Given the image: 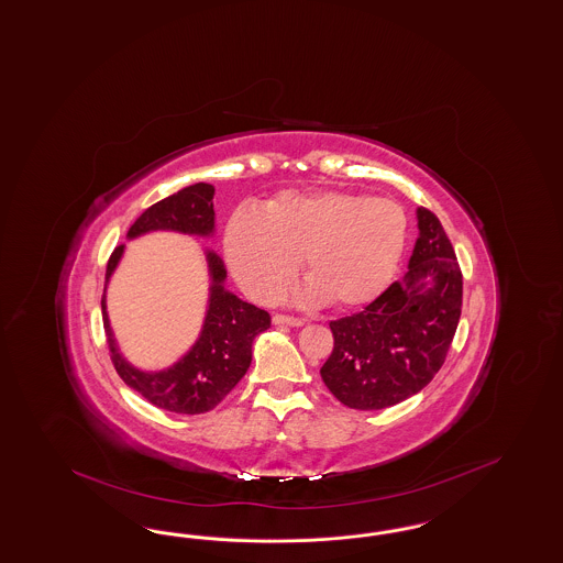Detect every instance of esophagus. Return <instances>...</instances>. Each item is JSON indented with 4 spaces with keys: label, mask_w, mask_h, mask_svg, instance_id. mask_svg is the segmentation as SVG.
<instances>
[{
    "label": "esophagus",
    "mask_w": 563,
    "mask_h": 563,
    "mask_svg": "<svg viewBox=\"0 0 563 563\" xmlns=\"http://www.w3.org/2000/svg\"><path fill=\"white\" fill-rule=\"evenodd\" d=\"M272 324H276V327H280V324H285V327H303V320L301 318H292V316H285V313H274L272 316Z\"/></svg>",
    "instance_id": "obj_1"
}]
</instances>
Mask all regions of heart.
Here are the masks:
<instances>
[{
	"label": "heart",
	"instance_id": "1",
	"mask_svg": "<svg viewBox=\"0 0 563 563\" xmlns=\"http://www.w3.org/2000/svg\"><path fill=\"white\" fill-rule=\"evenodd\" d=\"M406 241L399 203L339 189L276 195L260 212H234L224 229L227 262L253 299H278L301 257L308 292L332 308H357L383 291Z\"/></svg>",
	"mask_w": 563,
	"mask_h": 563
}]
</instances>
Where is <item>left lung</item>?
Wrapping results in <instances>:
<instances>
[{
  "instance_id": "left-lung-1",
  "label": "left lung",
  "mask_w": 563,
  "mask_h": 563,
  "mask_svg": "<svg viewBox=\"0 0 563 563\" xmlns=\"http://www.w3.org/2000/svg\"><path fill=\"white\" fill-rule=\"evenodd\" d=\"M408 272L353 316L330 322L334 350L320 368L351 409H385L420 393L445 362L462 316V271L439 218L418 208Z\"/></svg>"
}]
</instances>
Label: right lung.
Here are the masks:
<instances>
[{"label": "right lung", "instance_id": "right-lung-1", "mask_svg": "<svg viewBox=\"0 0 563 563\" xmlns=\"http://www.w3.org/2000/svg\"><path fill=\"white\" fill-rule=\"evenodd\" d=\"M180 233L212 239L216 233L213 187L197 183L170 195L147 208L129 229L126 239L133 241L143 234ZM124 255V245L112 253L106 271V289L101 297L103 329L118 376L155 408L175 413H206L216 408L245 376L252 364L253 341L271 329L268 311L239 299L227 289L224 262L213 250H203L208 264V306L199 336L189 351L173 366L162 369L136 368L120 351L110 324L106 291L112 274Z\"/></svg>", "mask_w": 563, "mask_h": 563}]
</instances>
